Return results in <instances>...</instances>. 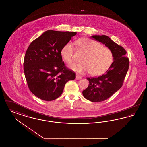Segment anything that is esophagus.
<instances>
[{
	"instance_id": "1",
	"label": "esophagus",
	"mask_w": 147,
	"mask_h": 147,
	"mask_svg": "<svg viewBox=\"0 0 147 147\" xmlns=\"http://www.w3.org/2000/svg\"><path fill=\"white\" fill-rule=\"evenodd\" d=\"M82 78V77H81V76H79V75H78L77 74L76 76V79H77V80H80V79H81Z\"/></svg>"
}]
</instances>
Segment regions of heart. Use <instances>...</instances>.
<instances>
[{"label":"heart","mask_w":147,"mask_h":147,"mask_svg":"<svg viewBox=\"0 0 147 147\" xmlns=\"http://www.w3.org/2000/svg\"><path fill=\"white\" fill-rule=\"evenodd\" d=\"M77 45L85 55L81 58L82 63L70 66L72 70L80 74L89 72L92 76H97L104 74L111 65L112 52L101 43L88 38H82L77 40ZM61 55L67 63L71 64L75 61V49L70 42L63 46Z\"/></svg>","instance_id":"b5f03b06"}]
</instances>
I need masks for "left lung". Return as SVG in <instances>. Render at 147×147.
Listing matches in <instances>:
<instances>
[{"mask_svg": "<svg viewBox=\"0 0 147 147\" xmlns=\"http://www.w3.org/2000/svg\"><path fill=\"white\" fill-rule=\"evenodd\" d=\"M91 39L104 44L113 54L111 65L105 74L96 78H87L88 87L83 91L86 99L94 102L103 101L111 97L122 87L129 68L126 50L106 35H93Z\"/></svg>", "mask_w": 147, "mask_h": 147, "instance_id": "8db88e82", "label": "left lung"}]
</instances>
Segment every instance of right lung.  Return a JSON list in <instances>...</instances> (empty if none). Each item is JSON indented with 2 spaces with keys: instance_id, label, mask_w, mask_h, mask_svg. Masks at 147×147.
<instances>
[{
  "instance_id": "obj_1",
  "label": "right lung",
  "mask_w": 147,
  "mask_h": 147,
  "mask_svg": "<svg viewBox=\"0 0 147 147\" xmlns=\"http://www.w3.org/2000/svg\"><path fill=\"white\" fill-rule=\"evenodd\" d=\"M77 32L48 30L29 45L24 61L28 88L37 98L52 101L59 97L65 84L76 74L62 61L61 51Z\"/></svg>"
}]
</instances>
